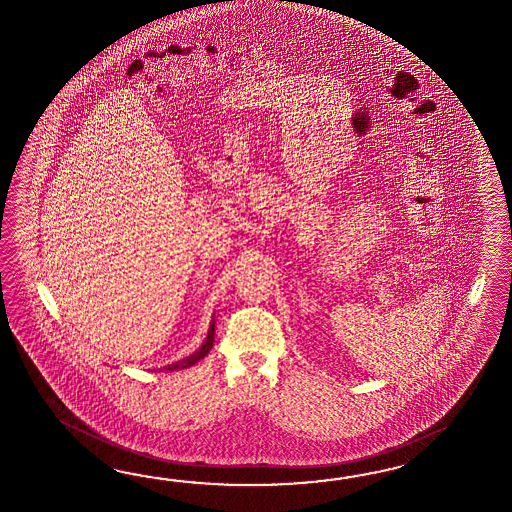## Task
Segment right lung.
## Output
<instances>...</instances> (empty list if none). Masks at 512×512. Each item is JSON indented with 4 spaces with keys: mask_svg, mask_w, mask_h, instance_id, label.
Here are the masks:
<instances>
[{
    "mask_svg": "<svg viewBox=\"0 0 512 512\" xmlns=\"http://www.w3.org/2000/svg\"><path fill=\"white\" fill-rule=\"evenodd\" d=\"M212 342H214V320L211 322V327H209V333H207V338H205V342L201 344V348L198 351H194L190 357L187 359H183V361L174 362V364H168V366H164V370H168V372H174V370H181V368H188V366H192V364H196V362L201 361L209 351L212 349Z\"/></svg>",
    "mask_w": 512,
    "mask_h": 512,
    "instance_id": "right-lung-1",
    "label": "right lung"
}]
</instances>
